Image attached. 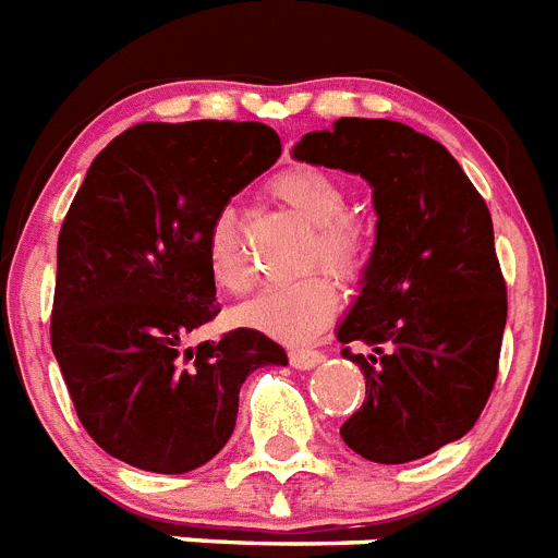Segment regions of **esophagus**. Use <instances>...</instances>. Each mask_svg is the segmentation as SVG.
I'll use <instances>...</instances> for the list:
<instances>
[{"instance_id": "obj_1", "label": "esophagus", "mask_w": 558, "mask_h": 558, "mask_svg": "<svg viewBox=\"0 0 558 558\" xmlns=\"http://www.w3.org/2000/svg\"><path fill=\"white\" fill-rule=\"evenodd\" d=\"M288 356H291L293 368H300V372H307V368H314V365H319L325 360L323 351L314 349H293Z\"/></svg>"}]
</instances>
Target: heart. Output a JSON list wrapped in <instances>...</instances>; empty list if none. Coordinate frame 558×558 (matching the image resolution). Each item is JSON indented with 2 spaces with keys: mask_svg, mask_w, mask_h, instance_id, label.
Returning a JSON list of instances; mask_svg holds the SVG:
<instances>
[{
  "mask_svg": "<svg viewBox=\"0 0 558 558\" xmlns=\"http://www.w3.org/2000/svg\"><path fill=\"white\" fill-rule=\"evenodd\" d=\"M270 190L293 216L314 227L311 265L331 267L333 274L356 276L365 265L368 239L349 213V190L340 178L316 167H288L270 181ZM204 258L213 282L227 293H244L253 282L251 262L244 256L239 227L230 213L213 221L204 244ZM340 288L328 274H311L296 282L270 284L239 307V323L274 340L305 342L323 333L337 314Z\"/></svg>",
  "mask_w": 558,
  "mask_h": 558,
  "instance_id": "1",
  "label": "heart"
}]
</instances>
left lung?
I'll use <instances>...</instances> for the list:
<instances>
[{
    "label": "left lung",
    "instance_id": "obj_1",
    "mask_svg": "<svg viewBox=\"0 0 558 558\" xmlns=\"http://www.w3.org/2000/svg\"><path fill=\"white\" fill-rule=\"evenodd\" d=\"M293 158L372 186L377 235L340 342L365 374L342 440L374 463H409L463 438L496 386L507 284L493 218L447 146L398 120L340 118Z\"/></svg>",
    "mask_w": 558,
    "mask_h": 558
}]
</instances>
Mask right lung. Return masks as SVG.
<instances>
[{"instance_id": "obj_1", "label": "right lung", "mask_w": 558, "mask_h": 558, "mask_svg": "<svg viewBox=\"0 0 558 558\" xmlns=\"http://www.w3.org/2000/svg\"><path fill=\"white\" fill-rule=\"evenodd\" d=\"M282 155L265 123H137L86 172L57 242L51 349L80 423L111 458L181 475L221 452L239 389L284 365L253 328L186 349L221 311L204 244Z\"/></svg>"}]
</instances>
